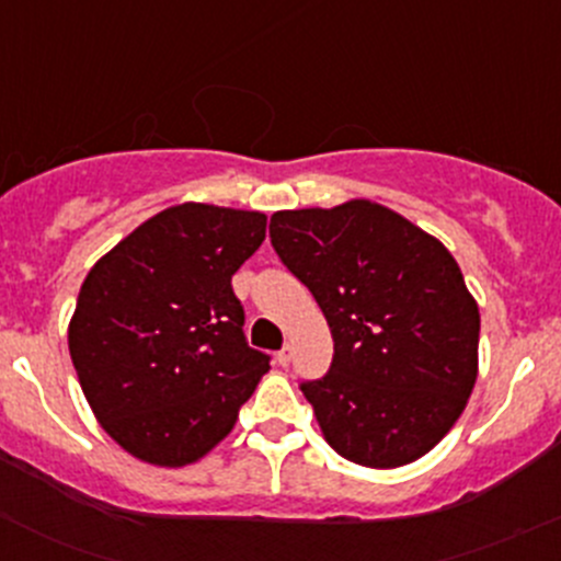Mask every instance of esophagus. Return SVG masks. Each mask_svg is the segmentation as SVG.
<instances>
[{
	"mask_svg": "<svg viewBox=\"0 0 561 561\" xmlns=\"http://www.w3.org/2000/svg\"><path fill=\"white\" fill-rule=\"evenodd\" d=\"M290 360H293V347H290V344H285V347H282L279 353H276V364H279V366H290Z\"/></svg>",
	"mask_w": 561,
	"mask_h": 561,
	"instance_id": "1",
	"label": "esophagus"
}]
</instances>
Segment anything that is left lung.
Returning a JSON list of instances; mask_svg holds the SVG:
<instances>
[{
    "label": "left lung",
    "mask_w": 561,
    "mask_h": 561,
    "mask_svg": "<svg viewBox=\"0 0 561 561\" xmlns=\"http://www.w3.org/2000/svg\"><path fill=\"white\" fill-rule=\"evenodd\" d=\"M271 244L331 328V369L301 382L325 443L375 469L426 456L478 380L480 312L454 254L371 201L276 211Z\"/></svg>",
    "instance_id": "1"
}]
</instances>
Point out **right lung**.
Here are the masks:
<instances>
[{
  "mask_svg": "<svg viewBox=\"0 0 561 561\" xmlns=\"http://www.w3.org/2000/svg\"><path fill=\"white\" fill-rule=\"evenodd\" d=\"M265 239V214L181 203L94 263L67 328L100 426L154 467L217 448L268 371L244 336L233 279Z\"/></svg>",
  "mask_w": 561,
  "mask_h": 561,
  "instance_id": "add662e5",
  "label": "right lung"
}]
</instances>
